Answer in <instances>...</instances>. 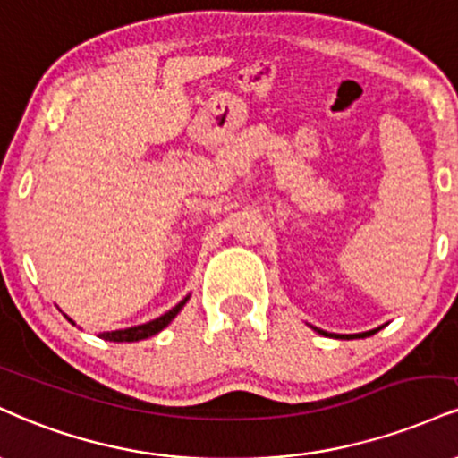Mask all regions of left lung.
Masks as SVG:
<instances>
[{"label": "left lung", "mask_w": 458, "mask_h": 458, "mask_svg": "<svg viewBox=\"0 0 458 458\" xmlns=\"http://www.w3.org/2000/svg\"><path fill=\"white\" fill-rule=\"evenodd\" d=\"M313 330H316V333H319V335H324V337H341V339H365V337H371V335H376L377 330H382L384 327H377V328H373V330H367V333H356V335H335V333H327V330H322V328H316V327H311Z\"/></svg>", "instance_id": "obj_1"}]
</instances>
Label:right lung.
I'll return each instance as SVG.
<instances>
[{"label": "right lung", "mask_w": 458, "mask_h": 458, "mask_svg": "<svg viewBox=\"0 0 458 458\" xmlns=\"http://www.w3.org/2000/svg\"><path fill=\"white\" fill-rule=\"evenodd\" d=\"M187 301H190V294H187L183 301L176 302L173 310L164 313V316L151 319V322L139 324V327L121 328V330H110V333H102L100 337H102L104 341H114V344H125V341H128V344H131V341H140V339L153 337V335H157L159 330H164V328L168 327L170 322H173V319L176 318V313L183 310V305H185ZM64 316H65V313H64ZM65 319H68V322H72V319H70L68 316H65ZM72 324H74V322H72Z\"/></svg>", "instance_id": "right-lung-1"}]
</instances>
